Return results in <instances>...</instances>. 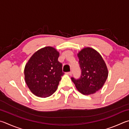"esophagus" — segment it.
<instances>
[{
    "instance_id": "34e87169",
    "label": "esophagus",
    "mask_w": 129,
    "mask_h": 129,
    "mask_svg": "<svg viewBox=\"0 0 129 129\" xmlns=\"http://www.w3.org/2000/svg\"><path fill=\"white\" fill-rule=\"evenodd\" d=\"M67 74L69 75V76H71V75L72 74V72H68Z\"/></svg>"
}]
</instances>
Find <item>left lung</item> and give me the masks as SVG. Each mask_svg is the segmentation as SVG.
Returning a JSON list of instances; mask_svg holds the SVG:
<instances>
[{
	"instance_id": "obj_1",
	"label": "left lung",
	"mask_w": 129,
	"mask_h": 129,
	"mask_svg": "<svg viewBox=\"0 0 129 129\" xmlns=\"http://www.w3.org/2000/svg\"><path fill=\"white\" fill-rule=\"evenodd\" d=\"M81 76L79 79H71L77 90L81 93L88 95L102 88L106 81L108 71L100 53L90 47L84 48L78 52Z\"/></svg>"
}]
</instances>
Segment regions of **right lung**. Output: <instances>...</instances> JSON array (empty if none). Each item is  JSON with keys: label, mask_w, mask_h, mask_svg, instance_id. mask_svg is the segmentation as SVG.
I'll return each instance as SVG.
<instances>
[{"label": "right lung", "mask_w": 129, "mask_h": 129, "mask_svg": "<svg viewBox=\"0 0 129 129\" xmlns=\"http://www.w3.org/2000/svg\"><path fill=\"white\" fill-rule=\"evenodd\" d=\"M59 52L52 47H45L35 52L26 64L25 80L30 91L37 96L47 98L56 91L61 76Z\"/></svg>", "instance_id": "obj_1"}]
</instances>
